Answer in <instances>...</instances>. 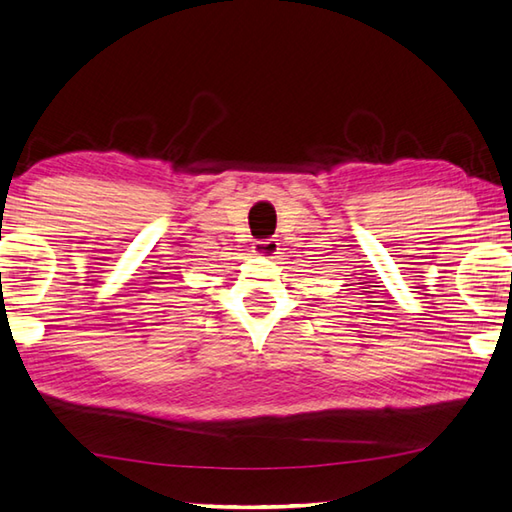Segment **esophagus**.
I'll use <instances>...</instances> for the list:
<instances>
[{"label":"esophagus","instance_id":"1","mask_svg":"<svg viewBox=\"0 0 512 512\" xmlns=\"http://www.w3.org/2000/svg\"><path fill=\"white\" fill-rule=\"evenodd\" d=\"M254 254L256 256H263V258H274L278 254V243L274 238H267V240H256L254 243Z\"/></svg>","mask_w":512,"mask_h":512}]
</instances>
